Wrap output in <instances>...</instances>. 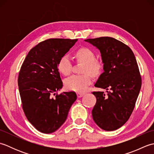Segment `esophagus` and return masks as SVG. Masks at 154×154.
Returning a JSON list of instances; mask_svg holds the SVG:
<instances>
[{
    "mask_svg": "<svg viewBox=\"0 0 154 154\" xmlns=\"http://www.w3.org/2000/svg\"><path fill=\"white\" fill-rule=\"evenodd\" d=\"M77 95L78 98H81V97H82L84 95V93H77Z\"/></svg>",
    "mask_w": 154,
    "mask_h": 154,
    "instance_id": "34e87169",
    "label": "esophagus"
}]
</instances>
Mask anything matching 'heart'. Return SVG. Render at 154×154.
I'll use <instances>...</instances> for the list:
<instances>
[{
	"label": "heart",
	"instance_id": "heart-1",
	"mask_svg": "<svg viewBox=\"0 0 154 154\" xmlns=\"http://www.w3.org/2000/svg\"><path fill=\"white\" fill-rule=\"evenodd\" d=\"M77 60L83 63L82 72L95 76L100 73L102 67L100 62L95 59L94 52L87 48H81L75 53ZM58 70L64 75H69L71 71L72 63L67 55L62 56L58 62ZM91 83V79L88 74L77 75H73L67 78L64 81L65 87L68 90L75 92H83Z\"/></svg>",
	"mask_w": 154,
	"mask_h": 154
}]
</instances>
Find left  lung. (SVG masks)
Returning <instances> with one entry per match:
<instances>
[{
    "instance_id": "8db88e82",
    "label": "left lung",
    "mask_w": 154,
    "mask_h": 154,
    "mask_svg": "<svg viewBox=\"0 0 154 154\" xmlns=\"http://www.w3.org/2000/svg\"><path fill=\"white\" fill-rule=\"evenodd\" d=\"M97 48L103 63L94 86L106 89L93 92L97 102L92 110L94 122L101 129L113 131L128 120L141 89L142 79L135 55L128 45L110 37L85 40Z\"/></svg>"
}]
</instances>
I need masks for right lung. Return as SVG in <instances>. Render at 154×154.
Listing matches in <instances>:
<instances>
[{"label":"right lung","mask_w":154,"mask_h":154,"mask_svg":"<svg viewBox=\"0 0 154 154\" xmlns=\"http://www.w3.org/2000/svg\"><path fill=\"white\" fill-rule=\"evenodd\" d=\"M77 41L54 38L42 42L31 49L22 63L18 79L22 108L29 122L42 133L60 128L77 99L72 91L53 97L63 87L58 62Z\"/></svg>","instance_id":"obj_1"}]
</instances>
